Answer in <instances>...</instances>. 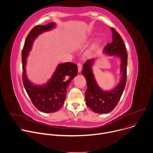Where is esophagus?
Returning <instances> with one entry per match:
<instances>
[{"label": "esophagus", "mask_w": 153, "mask_h": 153, "mask_svg": "<svg viewBox=\"0 0 153 153\" xmlns=\"http://www.w3.org/2000/svg\"><path fill=\"white\" fill-rule=\"evenodd\" d=\"M77 67H78V71L80 73L82 71V65L80 63H77Z\"/></svg>", "instance_id": "34e87169"}]
</instances>
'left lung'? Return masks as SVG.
Returning <instances> with one entry per match:
<instances>
[{"label":"left lung","instance_id":"8db88e82","mask_svg":"<svg viewBox=\"0 0 153 153\" xmlns=\"http://www.w3.org/2000/svg\"><path fill=\"white\" fill-rule=\"evenodd\" d=\"M111 29L113 31V40L104 48V51L110 55H117L121 58L122 76L120 82L113 90L109 91L102 90L98 86L92 73L93 59L85 62L82 71L87 85L85 91L86 105L93 111L100 114L108 113L114 110L123 94L126 82L128 54L120 35L114 28Z\"/></svg>","mask_w":153,"mask_h":153}]
</instances>
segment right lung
I'll return each mask as SVG.
<instances>
[{
	"label": "right lung",
	"mask_w": 153,
	"mask_h": 153,
	"mask_svg": "<svg viewBox=\"0 0 153 153\" xmlns=\"http://www.w3.org/2000/svg\"><path fill=\"white\" fill-rule=\"evenodd\" d=\"M53 22L45 25L35 26L28 34L22 51V81L25 89L33 104L43 113H54L59 111L66 99L69 83L77 75V65L67 62L59 65L51 79L45 85L36 86L29 82L25 74L26 58L34 40L42 33L54 27Z\"/></svg>",
	"instance_id": "obj_1"
}]
</instances>
